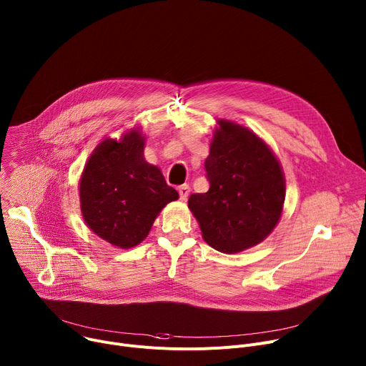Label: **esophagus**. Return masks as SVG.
Listing matches in <instances>:
<instances>
[{
    "label": "esophagus",
    "mask_w": 366,
    "mask_h": 366,
    "mask_svg": "<svg viewBox=\"0 0 366 366\" xmlns=\"http://www.w3.org/2000/svg\"><path fill=\"white\" fill-rule=\"evenodd\" d=\"M177 190H179L180 199H182V200H186V199H187V196H189V193H190V187H189V184H182Z\"/></svg>",
    "instance_id": "1"
}]
</instances>
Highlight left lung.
Listing matches in <instances>:
<instances>
[{
  "mask_svg": "<svg viewBox=\"0 0 366 366\" xmlns=\"http://www.w3.org/2000/svg\"><path fill=\"white\" fill-rule=\"evenodd\" d=\"M205 159L209 190L193 193L189 209L202 238L221 253L257 246L277 225L285 174L272 148L253 131L218 119Z\"/></svg>",
  "mask_w": 366,
  "mask_h": 366,
  "instance_id": "1",
  "label": "left lung"
}]
</instances>
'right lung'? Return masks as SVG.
<instances>
[{
	"label": "right lung",
	"mask_w": 366,
	"mask_h": 366,
	"mask_svg": "<svg viewBox=\"0 0 366 366\" xmlns=\"http://www.w3.org/2000/svg\"><path fill=\"white\" fill-rule=\"evenodd\" d=\"M145 137L131 128L106 138L92 152L79 179V208L87 227L117 249L142 242L161 209L179 193L144 158Z\"/></svg>",
	"instance_id": "1"
}]
</instances>
